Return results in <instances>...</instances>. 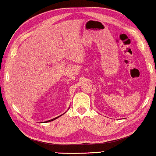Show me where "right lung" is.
Wrapping results in <instances>:
<instances>
[{
  "instance_id": "obj_1",
  "label": "right lung",
  "mask_w": 156,
  "mask_h": 156,
  "mask_svg": "<svg viewBox=\"0 0 156 156\" xmlns=\"http://www.w3.org/2000/svg\"><path fill=\"white\" fill-rule=\"evenodd\" d=\"M60 116H58V117H56V118H53V119H51V120H47V121H46V122H51V121H53V120H54L55 119H56V118H59Z\"/></svg>"
}]
</instances>
